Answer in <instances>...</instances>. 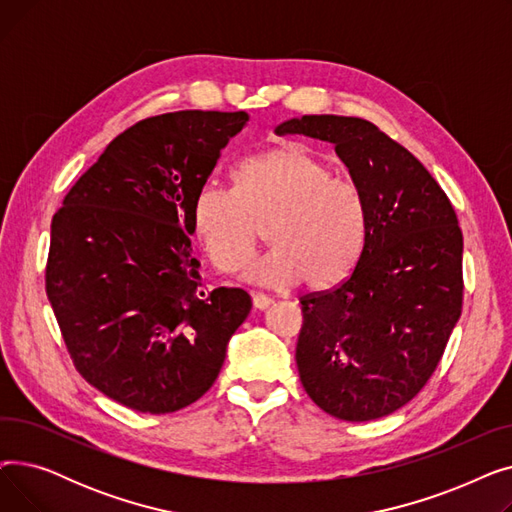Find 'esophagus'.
Masks as SVG:
<instances>
[{"label": "esophagus", "mask_w": 512, "mask_h": 512, "mask_svg": "<svg viewBox=\"0 0 512 512\" xmlns=\"http://www.w3.org/2000/svg\"><path fill=\"white\" fill-rule=\"evenodd\" d=\"M251 297H253V307L259 309V311L267 309V307H270V305L274 303L270 297H267V294H261V292H253Z\"/></svg>", "instance_id": "34e87169"}]
</instances>
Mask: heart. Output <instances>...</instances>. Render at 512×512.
<instances>
[{
	"mask_svg": "<svg viewBox=\"0 0 512 512\" xmlns=\"http://www.w3.org/2000/svg\"><path fill=\"white\" fill-rule=\"evenodd\" d=\"M265 224L272 249L247 267L245 278L272 288L305 278L311 288H328L361 257L367 209L351 180L336 178L324 157L292 143L242 161L234 191L205 184L193 201L195 232L224 274L249 263Z\"/></svg>",
	"mask_w": 512,
	"mask_h": 512,
	"instance_id": "1",
	"label": "heart"
}]
</instances>
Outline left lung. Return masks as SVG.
I'll return each instance as SVG.
<instances>
[{
  "mask_svg": "<svg viewBox=\"0 0 512 512\" xmlns=\"http://www.w3.org/2000/svg\"><path fill=\"white\" fill-rule=\"evenodd\" d=\"M276 132L332 143L367 209L353 274L301 299L303 388L336 419L386 417L432 378L461 317L459 220L421 161L367 120L303 116Z\"/></svg>",
  "mask_w": 512,
  "mask_h": 512,
  "instance_id": "left-lung-1",
  "label": "left lung"
}]
</instances>
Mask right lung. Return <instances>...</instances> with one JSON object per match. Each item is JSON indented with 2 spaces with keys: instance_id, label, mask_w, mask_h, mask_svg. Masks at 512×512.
Masks as SVG:
<instances>
[{
  "instance_id": "obj_1",
  "label": "right lung",
  "mask_w": 512,
  "mask_h": 512,
  "mask_svg": "<svg viewBox=\"0 0 512 512\" xmlns=\"http://www.w3.org/2000/svg\"><path fill=\"white\" fill-rule=\"evenodd\" d=\"M247 112L184 110L130 126L51 220L47 299L83 378L120 405L180 411L218 378L253 303L201 286L193 201Z\"/></svg>"
}]
</instances>
